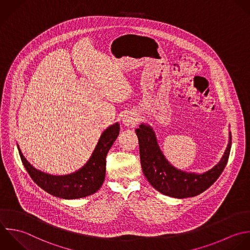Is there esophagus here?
<instances>
[{"label": "esophagus", "mask_w": 250, "mask_h": 250, "mask_svg": "<svg viewBox=\"0 0 250 250\" xmlns=\"http://www.w3.org/2000/svg\"><path fill=\"white\" fill-rule=\"evenodd\" d=\"M137 122H138V118H137L136 114H134L132 112H127L123 117V120H122L123 125L126 127H129V128L134 127L137 125Z\"/></svg>", "instance_id": "esophagus-1"}]
</instances>
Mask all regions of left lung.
<instances>
[{
    "label": "left lung",
    "mask_w": 250,
    "mask_h": 250,
    "mask_svg": "<svg viewBox=\"0 0 250 250\" xmlns=\"http://www.w3.org/2000/svg\"><path fill=\"white\" fill-rule=\"evenodd\" d=\"M135 132L145 177L157 191L176 199L192 198L208 189L224 170L232 146V134L229 131L228 145L219 163L212 168L198 173L179 169L167 161L160 148L156 132L149 124H140Z\"/></svg>",
    "instance_id": "8db88e82"
}]
</instances>
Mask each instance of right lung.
Returning <instances> with one entry per match:
<instances>
[{"instance_id":"add662e5","label":"right lung","mask_w":250,"mask_h":250,"mask_svg":"<svg viewBox=\"0 0 250 250\" xmlns=\"http://www.w3.org/2000/svg\"><path fill=\"white\" fill-rule=\"evenodd\" d=\"M120 132V124L108 126L87 160L78 170L64 175H53L35 168L17 149L22 164L33 181L46 193L64 200H75L90 196L102 186L106 173V156Z\"/></svg>"}]
</instances>
